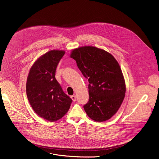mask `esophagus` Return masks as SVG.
Segmentation results:
<instances>
[{"label":"esophagus","mask_w":159,"mask_h":159,"mask_svg":"<svg viewBox=\"0 0 159 159\" xmlns=\"http://www.w3.org/2000/svg\"><path fill=\"white\" fill-rule=\"evenodd\" d=\"M70 98L73 100V102L76 101V96L75 95H72V96H70Z\"/></svg>","instance_id":"esophagus-1"}]
</instances>
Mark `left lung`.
Masks as SVG:
<instances>
[{"mask_svg": "<svg viewBox=\"0 0 159 159\" xmlns=\"http://www.w3.org/2000/svg\"><path fill=\"white\" fill-rule=\"evenodd\" d=\"M70 57L89 82V100L84 106L87 115L97 122L108 120L119 110L126 93L118 61L108 52L90 46L73 49Z\"/></svg>", "mask_w": 159, "mask_h": 159, "instance_id": "1", "label": "left lung"}]
</instances>
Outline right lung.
I'll use <instances>...</instances> for the list:
<instances>
[{
    "instance_id": "right-lung-1",
    "label": "right lung",
    "mask_w": 159,
    "mask_h": 159,
    "mask_svg": "<svg viewBox=\"0 0 159 159\" xmlns=\"http://www.w3.org/2000/svg\"><path fill=\"white\" fill-rule=\"evenodd\" d=\"M64 54L63 50H51L42 55L27 77L26 95L31 107L39 117L51 122L62 118L72 102L55 78L56 67Z\"/></svg>"
}]
</instances>
